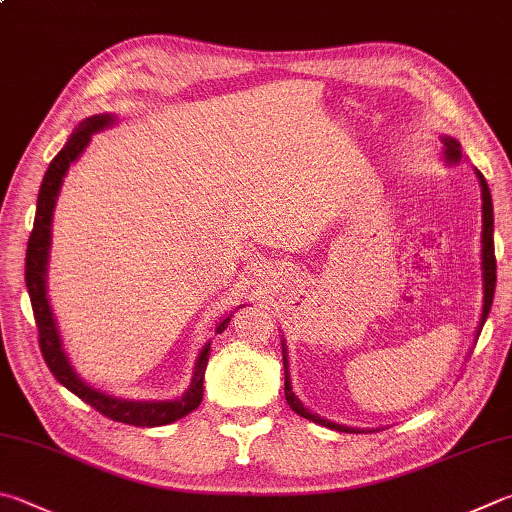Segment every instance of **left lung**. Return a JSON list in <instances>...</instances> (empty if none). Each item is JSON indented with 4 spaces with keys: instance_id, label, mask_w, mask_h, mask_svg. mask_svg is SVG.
<instances>
[{
    "instance_id": "left-lung-1",
    "label": "left lung",
    "mask_w": 512,
    "mask_h": 512,
    "mask_svg": "<svg viewBox=\"0 0 512 512\" xmlns=\"http://www.w3.org/2000/svg\"><path fill=\"white\" fill-rule=\"evenodd\" d=\"M445 143V156H448L450 161H459L461 159V150H459V143L454 141V138H443ZM479 183H481V219H483V230H481V266H483V313H481V322H479V331H477V338L481 333L483 322H486L488 313H490V306H492V297H495V284H497V259H495V241H492V197H490V190H488V183L483 179V174H479ZM288 362L284 356V396H286V403L291 405V410L295 414H300L304 418H309L313 423H320L324 427H331V430H338V432H360L356 427H347V425H338V423H331L327 418H320L311 414L306 407L297 401V396L293 394L291 383H288Z\"/></svg>"
}]
</instances>
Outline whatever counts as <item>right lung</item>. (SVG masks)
<instances>
[{
  "label": "right lung",
  "instance_id": "1",
  "mask_svg": "<svg viewBox=\"0 0 512 512\" xmlns=\"http://www.w3.org/2000/svg\"><path fill=\"white\" fill-rule=\"evenodd\" d=\"M111 123L109 114L91 116L76 127V132L71 134L67 145L62 147L58 156L51 161L49 170L44 174V181L40 185V194H37V212L33 221V230L29 237V248H26V288L31 295V306L37 324V340H40V351L44 356L46 367L51 369V374L60 380V383L69 389V392L82 398L87 405L94 407L102 416L111 418V421L136 425V427H156L179 421V418L188 416L192 410H197L203 398V376H206V365L210 358V345L203 347L201 356L197 360V371L192 376V385L188 392L176 401H120V398L107 396L98 392V389L89 387L87 383L76 376V371L69 365L67 356L62 351V342L55 329L53 313L46 302V286H44V273H46V257H49V239H51V217L55 197H58L60 185L64 174H67L69 165L85 152V147L91 141V134L100 132ZM230 318L217 327V333L228 327Z\"/></svg>",
  "mask_w": 512,
  "mask_h": 512
}]
</instances>
